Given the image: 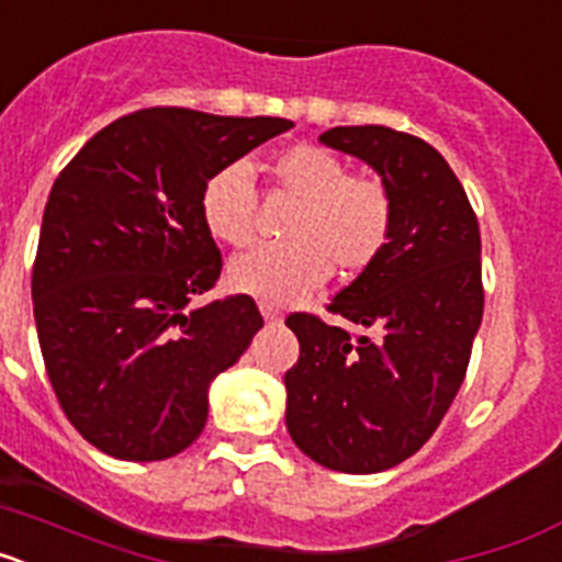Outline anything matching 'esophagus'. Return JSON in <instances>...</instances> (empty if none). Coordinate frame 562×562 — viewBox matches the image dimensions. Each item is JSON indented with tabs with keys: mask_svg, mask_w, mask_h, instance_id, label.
Returning <instances> with one entry per match:
<instances>
[{
	"mask_svg": "<svg viewBox=\"0 0 562 562\" xmlns=\"http://www.w3.org/2000/svg\"><path fill=\"white\" fill-rule=\"evenodd\" d=\"M261 315H265V321H270V324H278V321H281V312L270 304H261Z\"/></svg>",
	"mask_w": 562,
	"mask_h": 562,
	"instance_id": "obj_1",
	"label": "esophagus"
}]
</instances>
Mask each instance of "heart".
I'll return each instance as SVG.
<instances>
[{
	"instance_id": "heart-1",
	"label": "heart",
	"mask_w": 562,
	"mask_h": 562,
	"mask_svg": "<svg viewBox=\"0 0 562 562\" xmlns=\"http://www.w3.org/2000/svg\"><path fill=\"white\" fill-rule=\"evenodd\" d=\"M272 191L297 202L284 225V245L238 256L227 267L233 290L265 301L292 304L326 284L331 267L357 278L389 250L394 233V196L376 177L349 173V166L312 143H295L267 162ZM202 225L227 247L256 238L258 196L245 162L213 171L202 186Z\"/></svg>"
}]
</instances>
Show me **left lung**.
<instances>
[{
    "mask_svg": "<svg viewBox=\"0 0 562 562\" xmlns=\"http://www.w3.org/2000/svg\"><path fill=\"white\" fill-rule=\"evenodd\" d=\"M321 143L369 162L394 196L389 250L326 310L351 335L295 312L286 430L317 464L369 475L414 456L467 374L484 315L481 233L464 188L430 143L389 126H337Z\"/></svg>",
    "mask_w": 562,
    "mask_h": 562,
    "instance_id": "left-lung-1",
    "label": "left lung"
}]
</instances>
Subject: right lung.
I'll return each mask as SVG.
<instances>
[{
  "instance_id": "add662e5",
  "label": "right lung",
  "mask_w": 562,
  "mask_h": 562,
  "mask_svg": "<svg viewBox=\"0 0 562 562\" xmlns=\"http://www.w3.org/2000/svg\"><path fill=\"white\" fill-rule=\"evenodd\" d=\"M286 128L284 117L140 109L53 182L33 265L38 346L67 419L106 456L162 461L193 445L213 376L265 326L250 295L191 306L222 272L200 196L213 171Z\"/></svg>"
}]
</instances>
